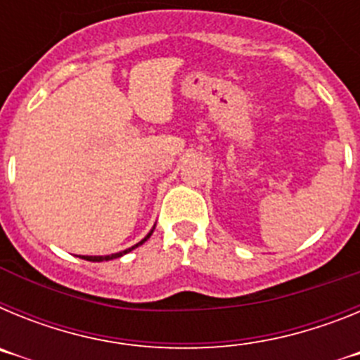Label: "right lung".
I'll list each match as a JSON object with an SVG mask.
<instances>
[{
	"instance_id": "add662e5",
	"label": "right lung",
	"mask_w": 360,
	"mask_h": 360,
	"mask_svg": "<svg viewBox=\"0 0 360 360\" xmlns=\"http://www.w3.org/2000/svg\"><path fill=\"white\" fill-rule=\"evenodd\" d=\"M151 234H153V231L149 232V234H148V236L144 238V240L139 241V243H136V245H133L131 249H126V250H122V252L110 254V256H82V259H86V262H108V259H115V257H120V256H124V254L131 252V250H133V249H136V247H139V245H142V243H144V241H148V238L151 236Z\"/></svg>"
}]
</instances>
